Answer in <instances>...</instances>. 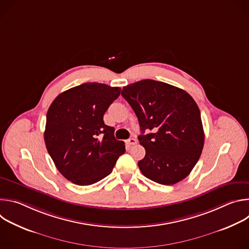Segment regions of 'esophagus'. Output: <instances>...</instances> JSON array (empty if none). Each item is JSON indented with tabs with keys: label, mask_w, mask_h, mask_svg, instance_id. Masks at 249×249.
Returning <instances> with one entry per match:
<instances>
[{
	"label": "esophagus",
	"mask_w": 249,
	"mask_h": 249,
	"mask_svg": "<svg viewBox=\"0 0 249 249\" xmlns=\"http://www.w3.org/2000/svg\"><path fill=\"white\" fill-rule=\"evenodd\" d=\"M126 144L128 146H133V145H136L137 144V140L135 138H130L126 141Z\"/></svg>",
	"instance_id": "obj_1"
}]
</instances>
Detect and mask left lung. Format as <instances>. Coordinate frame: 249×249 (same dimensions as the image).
<instances>
[{
	"label": "left lung",
	"mask_w": 249,
	"mask_h": 249,
	"mask_svg": "<svg viewBox=\"0 0 249 249\" xmlns=\"http://www.w3.org/2000/svg\"><path fill=\"white\" fill-rule=\"evenodd\" d=\"M142 135L146 156L138 165L147 178L163 185L181 181L197 163L204 147V130L197 103L185 90L154 80L123 88ZM152 132L144 135L146 130Z\"/></svg>",
	"instance_id": "obj_1"
}]
</instances>
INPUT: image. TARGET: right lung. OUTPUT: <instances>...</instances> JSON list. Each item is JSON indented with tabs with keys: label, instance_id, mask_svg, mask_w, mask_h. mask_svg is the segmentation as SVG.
<instances>
[{
	"label": "right lung",
	"instance_id": "1",
	"mask_svg": "<svg viewBox=\"0 0 249 249\" xmlns=\"http://www.w3.org/2000/svg\"><path fill=\"white\" fill-rule=\"evenodd\" d=\"M120 88L86 83L60 93L46 115L44 141L57 169L77 185H90L111 173L125 153L103 115Z\"/></svg>",
	"mask_w": 249,
	"mask_h": 249
}]
</instances>
